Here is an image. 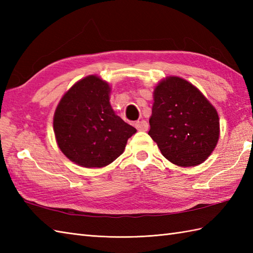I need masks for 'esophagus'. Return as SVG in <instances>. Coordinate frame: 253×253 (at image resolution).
Returning a JSON list of instances; mask_svg holds the SVG:
<instances>
[{
    "instance_id": "1",
    "label": "esophagus",
    "mask_w": 253,
    "mask_h": 253,
    "mask_svg": "<svg viewBox=\"0 0 253 253\" xmlns=\"http://www.w3.org/2000/svg\"><path fill=\"white\" fill-rule=\"evenodd\" d=\"M135 126L138 130H141V131L148 130V127H149L148 123L146 121H138V122H136Z\"/></svg>"
}]
</instances>
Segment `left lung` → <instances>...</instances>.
Masks as SVG:
<instances>
[{
    "label": "left lung",
    "instance_id": "8db88e82",
    "mask_svg": "<svg viewBox=\"0 0 253 253\" xmlns=\"http://www.w3.org/2000/svg\"><path fill=\"white\" fill-rule=\"evenodd\" d=\"M149 123V136L163 157L184 168L204 162L219 136L216 110L195 85L179 77L157 85Z\"/></svg>",
    "mask_w": 253,
    "mask_h": 253
}]
</instances>
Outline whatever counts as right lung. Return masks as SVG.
<instances>
[{
	"mask_svg": "<svg viewBox=\"0 0 253 253\" xmlns=\"http://www.w3.org/2000/svg\"><path fill=\"white\" fill-rule=\"evenodd\" d=\"M110 87L96 76L75 84L58 103L53 127L61 151L84 168H103L123 153L137 130L110 104Z\"/></svg>",
	"mask_w": 253,
	"mask_h": 253,
	"instance_id": "obj_1",
	"label": "right lung"
}]
</instances>
